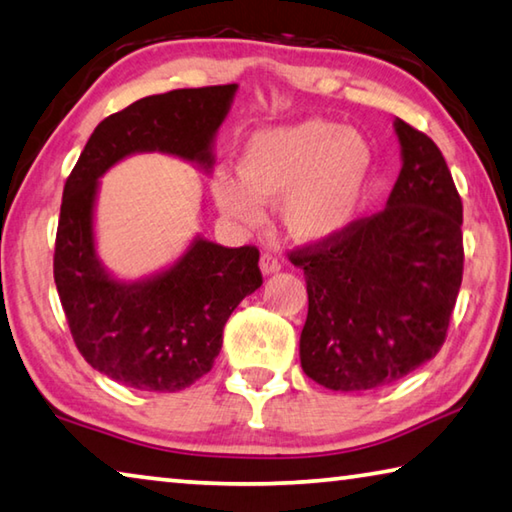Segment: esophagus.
Here are the masks:
<instances>
[{"label":"esophagus","instance_id":"34e87169","mask_svg":"<svg viewBox=\"0 0 512 512\" xmlns=\"http://www.w3.org/2000/svg\"><path fill=\"white\" fill-rule=\"evenodd\" d=\"M281 270V263L276 261V258L272 254H263L261 256V272L263 276H272Z\"/></svg>","mask_w":512,"mask_h":512}]
</instances>
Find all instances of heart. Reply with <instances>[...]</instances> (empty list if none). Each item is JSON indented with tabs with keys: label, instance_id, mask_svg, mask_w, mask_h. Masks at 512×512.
<instances>
[{
	"label": "heart",
	"instance_id": "heart-1",
	"mask_svg": "<svg viewBox=\"0 0 512 512\" xmlns=\"http://www.w3.org/2000/svg\"><path fill=\"white\" fill-rule=\"evenodd\" d=\"M238 179L215 174L217 208L242 226H258L261 204L279 201V220L299 245H324L345 233L363 204L372 149L354 129L322 117L261 129L236 156Z\"/></svg>",
	"mask_w": 512,
	"mask_h": 512
}]
</instances>
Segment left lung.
Listing matches in <instances>:
<instances>
[{
	"mask_svg": "<svg viewBox=\"0 0 512 512\" xmlns=\"http://www.w3.org/2000/svg\"><path fill=\"white\" fill-rule=\"evenodd\" d=\"M401 172L381 213L299 249L301 370L338 392L401 381L438 354L463 281V204L438 145L395 117Z\"/></svg>",
	"mask_w": 512,
	"mask_h": 512,
	"instance_id": "1",
	"label": "left lung"
}]
</instances>
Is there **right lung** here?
Masks as SVG:
<instances>
[{"label":"right lung","instance_id":"right-lung-1","mask_svg":"<svg viewBox=\"0 0 512 512\" xmlns=\"http://www.w3.org/2000/svg\"><path fill=\"white\" fill-rule=\"evenodd\" d=\"M238 83L138 99L97 124L65 181L54 281L81 356L108 379L145 392H179L211 372L231 313L261 288L258 249L201 238L163 270L117 279L95 240L99 179L124 158L161 152L211 172L215 136Z\"/></svg>","mask_w":512,"mask_h":512}]
</instances>
